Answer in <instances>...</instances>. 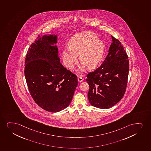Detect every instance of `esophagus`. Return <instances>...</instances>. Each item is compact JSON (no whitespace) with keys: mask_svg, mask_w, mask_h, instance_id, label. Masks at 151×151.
I'll return each mask as SVG.
<instances>
[{"mask_svg":"<svg viewBox=\"0 0 151 151\" xmlns=\"http://www.w3.org/2000/svg\"><path fill=\"white\" fill-rule=\"evenodd\" d=\"M78 81L79 82H81L83 81V79L81 77H78Z\"/></svg>","mask_w":151,"mask_h":151,"instance_id":"34e87169","label":"esophagus"}]
</instances>
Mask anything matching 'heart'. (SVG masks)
<instances>
[{
  "mask_svg": "<svg viewBox=\"0 0 151 151\" xmlns=\"http://www.w3.org/2000/svg\"><path fill=\"white\" fill-rule=\"evenodd\" d=\"M69 49H65L62 54L63 63L66 67L72 69L78 62L77 56L82 63L79 71H84L86 68L91 70L96 67L102 58L104 45L97 39V35L91 32L77 34L69 43Z\"/></svg>",
  "mask_w": 151,
  "mask_h": 151,
  "instance_id": "obj_1",
  "label": "heart"
}]
</instances>
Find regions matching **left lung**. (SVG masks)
Wrapping results in <instances>:
<instances>
[{"label": "left lung", "instance_id": "left-lung-1", "mask_svg": "<svg viewBox=\"0 0 151 151\" xmlns=\"http://www.w3.org/2000/svg\"><path fill=\"white\" fill-rule=\"evenodd\" d=\"M111 36L112 43L102 65L87 75L88 99L92 106L108 109L123 98L128 81V57L119 40Z\"/></svg>", "mask_w": 151, "mask_h": 151}]
</instances>
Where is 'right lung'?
<instances>
[{"label": "right lung", "mask_w": 151, "mask_h": 151, "mask_svg": "<svg viewBox=\"0 0 151 151\" xmlns=\"http://www.w3.org/2000/svg\"><path fill=\"white\" fill-rule=\"evenodd\" d=\"M57 35L38 36L25 60L24 74L32 98L44 110L56 112L68 107L78 85L77 77L60 63Z\"/></svg>", "instance_id": "right-lung-1"}]
</instances>
